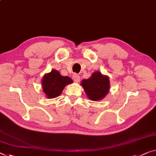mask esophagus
<instances>
[{
	"label": "esophagus",
	"instance_id": "esophagus-1",
	"mask_svg": "<svg viewBox=\"0 0 156 156\" xmlns=\"http://www.w3.org/2000/svg\"><path fill=\"white\" fill-rule=\"evenodd\" d=\"M73 79L74 81H76V82H78V81H80V76L77 75V74H74L73 75Z\"/></svg>",
	"mask_w": 156,
	"mask_h": 156
}]
</instances>
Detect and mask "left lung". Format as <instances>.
<instances>
[{
    "label": "left lung",
    "mask_w": 156,
    "mask_h": 156,
    "mask_svg": "<svg viewBox=\"0 0 156 156\" xmlns=\"http://www.w3.org/2000/svg\"><path fill=\"white\" fill-rule=\"evenodd\" d=\"M81 85L88 98L93 101L102 100L109 90L108 76L102 75L100 72L93 73L88 80H82Z\"/></svg>",
    "instance_id": "left-lung-1"
}]
</instances>
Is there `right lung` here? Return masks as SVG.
<instances>
[{
  "label": "right lung",
  "instance_id": "right-lung-1",
  "mask_svg": "<svg viewBox=\"0 0 156 156\" xmlns=\"http://www.w3.org/2000/svg\"><path fill=\"white\" fill-rule=\"evenodd\" d=\"M71 83L73 80L70 77L61 76L59 72L53 70L43 76V91L49 98H56L61 94L65 86Z\"/></svg>",
  "mask_w": 156,
  "mask_h": 156
}]
</instances>
